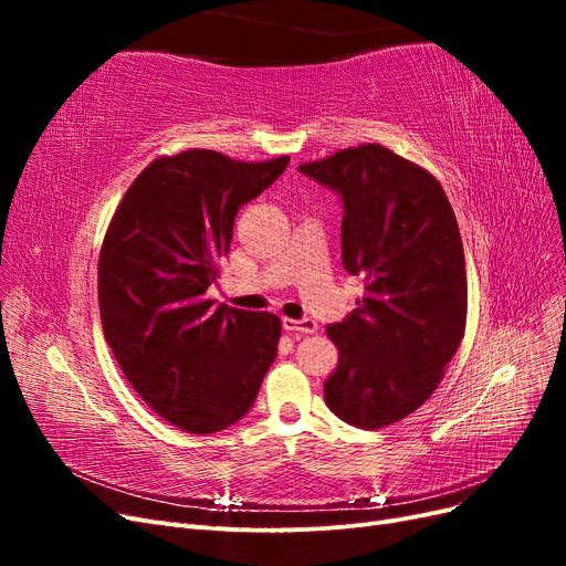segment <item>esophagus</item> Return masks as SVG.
Wrapping results in <instances>:
<instances>
[{
	"label": "esophagus",
	"mask_w": 566,
	"mask_h": 566,
	"mask_svg": "<svg viewBox=\"0 0 566 566\" xmlns=\"http://www.w3.org/2000/svg\"><path fill=\"white\" fill-rule=\"evenodd\" d=\"M283 328L295 335H314L318 331V323L314 318H283Z\"/></svg>",
	"instance_id": "1"
}]
</instances>
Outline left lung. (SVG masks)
Listing matches in <instances>:
<instances>
[{"label": "left lung", "instance_id": "8db88e82", "mask_svg": "<svg viewBox=\"0 0 566 566\" xmlns=\"http://www.w3.org/2000/svg\"><path fill=\"white\" fill-rule=\"evenodd\" d=\"M339 196L342 264L366 295L328 325L339 364L323 382L337 418L380 430L437 389L468 318L465 252L441 184L385 146L364 144L300 165Z\"/></svg>", "mask_w": 566, "mask_h": 566}]
</instances>
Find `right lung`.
Returning a JSON list of instances; mask_svg holds the SVG:
<instances>
[{
	"instance_id": "1",
	"label": "right lung",
	"mask_w": 566,
	"mask_h": 566,
	"mask_svg": "<svg viewBox=\"0 0 566 566\" xmlns=\"http://www.w3.org/2000/svg\"><path fill=\"white\" fill-rule=\"evenodd\" d=\"M290 158L238 163L217 150L153 160L134 179L98 256L104 335L139 397L191 434L252 408L279 352L281 318L205 300L245 202Z\"/></svg>"
}]
</instances>
